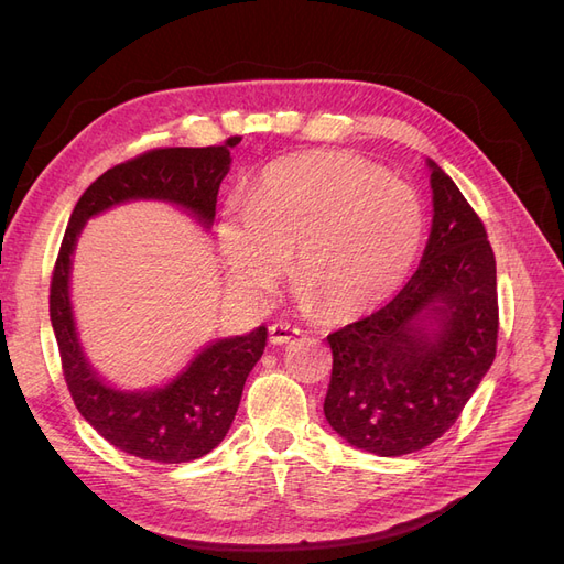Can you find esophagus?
<instances>
[{"label": "esophagus", "instance_id": "34e87169", "mask_svg": "<svg viewBox=\"0 0 564 564\" xmlns=\"http://www.w3.org/2000/svg\"><path fill=\"white\" fill-rule=\"evenodd\" d=\"M301 332L296 327H292V324L286 322H275L270 327V344L272 346H284V344H292V340L299 336Z\"/></svg>", "mask_w": 564, "mask_h": 564}]
</instances>
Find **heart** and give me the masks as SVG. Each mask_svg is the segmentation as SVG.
<instances>
[{
	"mask_svg": "<svg viewBox=\"0 0 564 564\" xmlns=\"http://www.w3.org/2000/svg\"><path fill=\"white\" fill-rule=\"evenodd\" d=\"M421 237L423 207L414 187L340 150L272 162L251 183L247 207H228L216 226L237 292L270 296L292 256L299 294L332 322L395 294Z\"/></svg>",
	"mask_w": 564,
	"mask_h": 564,
	"instance_id": "heart-1",
	"label": "heart"
}]
</instances>
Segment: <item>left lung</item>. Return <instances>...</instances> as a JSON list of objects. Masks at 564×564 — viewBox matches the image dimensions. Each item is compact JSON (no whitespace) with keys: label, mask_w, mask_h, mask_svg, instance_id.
Segmentation results:
<instances>
[{"label":"left lung","mask_w":564,"mask_h":564,"mask_svg":"<svg viewBox=\"0 0 564 564\" xmlns=\"http://www.w3.org/2000/svg\"><path fill=\"white\" fill-rule=\"evenodd\" d=\"M433 226L419 270L369 317L327 336L324 416L352 447L412 454L445 435L497 355V261L480 216L429 160Z\"/></svg>","instance_id":"left-lung-1"}]
</instances>
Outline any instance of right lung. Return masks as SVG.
<instances>
[{
    "instance_id": "1",
    "label": "right lung",
    "mask_w": 564,
    "mask_h": 564,
    "mask_svg": "<svg viewBox=\"0 0 564 564\" xmlns=\"http://www.w3.org/2000/svg\"><path fill=\"white\" fill-rule=\"evenodd\" d=\"M232 135L224 145L158 148L98 176L67 220L48 292L63 377L79 414L110 445L158 464H185L209 454L226 437L242 400V388L261 360L268 329L220 338L202 348L178 377L155 390H117L89 365L79 346L70 305V265L87 220L129 199H162L191 212L204 228L214 224L216 195L230 169Z\"/></svg>"
}]
</instances>
